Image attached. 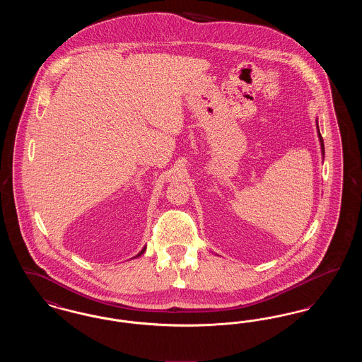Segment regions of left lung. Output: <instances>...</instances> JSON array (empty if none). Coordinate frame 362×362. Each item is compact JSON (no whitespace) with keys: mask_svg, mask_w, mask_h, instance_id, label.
<instances>
[{"mask_svg":"<svg viewBox=\"0 0 362 362\" xmlns=\"http://www.w3.org/2000/svg\"><path fill=\"white\" fill-rule=\"evenodd\" d=\"M317 130H319V126H317ZM319 139H320V142H322V149H323V153H325V145H323V137H322L320 132H319Z\"/></svg>","mask_w":362,"mask_h":362,"instance_id":"obj_1","label":"left lung"}]
</instances>
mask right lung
<instances>
[{
  "label": "right lung",
  "instance_id": "add662e5",
  "mask_svg": "<svg viewBox=\"0 0 362 362\" xmlns=\"http://www.w3.org/2000/svg\"><path fill=\"white\" fill-rule=\"evenodd\" d=\"M144 251H145V248H144V250H142V251H141V252H139V254H138L137 257H139V255H141V254H144Z\"/></svg>",
  "mask_w": 362,
  "mask_h": 362
}]
</instances>
